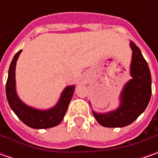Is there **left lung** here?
<instances>
[{
  "label": "left lung",
  "mask_w": 158,
  "mask_h": 158,
  "mask_svg": "<svg viewBox=\"0 0 158 158\" xmlns=\"http://www.w3.org/2000/svg\"><path fill=\"white\" fill-rule=\"evenodd\" d=\"M130 47L132 79L125 84L120 93L118 107L105 113H98L92 110L98 122L106 127H122L130 125L145 111L150 100L151 75L148 63L139 47L132 41Z\"/></svg>",
  "instance_id": "obj_1"
}]
</instances>
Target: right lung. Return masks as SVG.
Listing matches in <instances>:
<instances>
[{"mask_svg":"<svg viewBox=\"0 0 158 158\" xmlns=\"http://www.w3.org/2000/svg\"><path fill=\"white\" fill-rule=\"evenodd\" d=\"M21 52L20 50L15 53L9 66L6 83V95L9 106L15 115L31 128L46 129L55 127L63 119L74 94L75 85H69L64 89L57 104L50 109L40 110L25 105L17 96L15 89V65Z\"/></svg>","mask_w":158,"mask_h":158,"instance_id":"right-lung-1","label":"right lung"}]
</instances>
